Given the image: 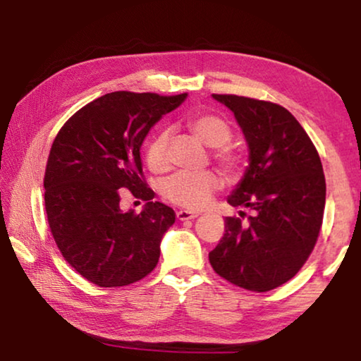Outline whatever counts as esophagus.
<instances>
[{
  "label": "esophagus",
  "instance_id": "esophagus-1",
  "mask_svg": "<svg viewBox=\"0 0 361 361\" xmlns=\"http://www.w3.org/2000/svg\"><path fill=\"white\" fill-rule=\"evenodd\" d=\"M176 215H177V220H180V221L194 220L199 216V214H195V212H189V210H179Z\"/></svg>",
  "mask_w": 361,
  "mask_h": 361
}]
</instances>
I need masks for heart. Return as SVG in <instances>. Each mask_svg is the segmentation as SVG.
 <instances>
[{
    "instance_id": "obj_1",
    "label": "heart",
    "mask_w": 361,
    "mask_h": 361,
    "mask_svg": "<svg viewBox=\"0 0 361 361\" xmlns=\"http://www.w3.org/2000/svg\"><path fill=\"white\" fill-rule=\"evenodd\" d=\"M190 130L194 135L210 147L215 149V159L220 162L225 169L233 171L240 164V154L226 142L231 137V128L226 120L212 115V113H204V115H197L190 120ZM146 164L151 171L162 172L169 166L167 159V131H159L151 137L147 142L145 151ZM221 180L220 177L212 171H180L167 177L162 184V195L167 200L177 207L189 210H199L212 200V197L216 190L220 189Z\"/></svg>"
}]
</instances>
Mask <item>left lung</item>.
I'll return each instance as SVG.
<instances>
[{"label": "left lung", "instance_id": "left-lung-1", "mask_svg": "<svg viewBox=\"0 0 361 361\" xmlns=\"http://www.w3.org/2000/svg\"><path fill=\"white\" fill-rule=\"evenodd\" d=\"M212 97L233 111L250 149V164L228 204L253 215L248 224L226 216L209 259L231 284L266 293L294 278L312 253L325 209L322 162L286 108L248 97Z\"/></svg>", "mask_w": 361, "mask_h": 361}]
</instances>
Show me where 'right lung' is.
<instances>
[{
	"instance_id": "obj_1",
	"label": "right lung",
	"mask_w": 361,
	"mask_h": 361,
	"mask_svg": "<svg viewBox=\"0 0 361 361\" xmlns=\"http://www.w3.org/2000/svg\"><path fill=\"white\" fill-rule=\"evenodd\" d=\"M185 98L106 93L68 118L52 142L44 176L49 226L67 263L100 288L136 283L159 261L176 214L152 200L140 149L162 115ZM125 190L147 200L141 214L121 210Z\"/></svg>"
}]
</instances>
